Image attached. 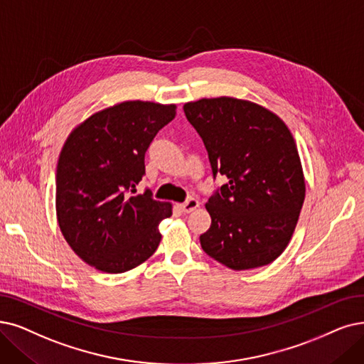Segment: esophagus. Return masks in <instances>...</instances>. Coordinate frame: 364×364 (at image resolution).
I'll return each instance as SVG.
<instances>
[{
    "label": "esophagus",
    "instance_id": "1",
    "mask_svg": "<svg viewBox=\"0 0 364 364\" xmlns=\"http://www.w3.org/2000/svg\"><path fill=\"white\" fill-rule=\"evenodd\" d=\"M198 206H200V203H198V200H196V198H188L185 203H182V205H179V208H181V210H182L183 213H190V212L196 210Z\"/></svg>",
    "mask_w": 364,
    "mask_h": 364
}]
</instances>
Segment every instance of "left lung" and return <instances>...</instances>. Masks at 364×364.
Wrapping results in <instances>:
<instances>
[{"label": "left lung", "mask_w": 364, "mask_h": 364, "mask_svg": "<svg viewBox=\"0 0 364 364\" xmlns=\"http://www.w3.org/2000/svg\"><path fill=\"white\" fill-rule=\"evenodd\" d=\"M183 112L205 143L213 178L228 179L206 203L212 224L200 236L203 251L232 270L270 264L291 240L306 193L291 132L248 100L201 98Z\"/></svg>", "instance_id": "left-lung-1"}]
</instances>
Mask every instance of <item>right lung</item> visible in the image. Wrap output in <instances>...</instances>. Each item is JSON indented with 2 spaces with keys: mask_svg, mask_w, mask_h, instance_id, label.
Masks as SVG:
<instances>
[{
  "mask_svg": "<svg viewBox=\"0 0 364 364\" xmlns=\"http://www.w3.org/2000/svg\"><path fill=\"white\" fill-rule=\"evenodd\" d=\"M176 105L124 101L91 114L67 137L56 167V218L86 264L124 273L146 261L161 240L171 205L136 194L144 154Z\"/></svg>",
  "mask_w": 364,
  "mask_h": 364,
  "instance_id": "obj_1",
  "label": "right lung"
}]
</instances>
